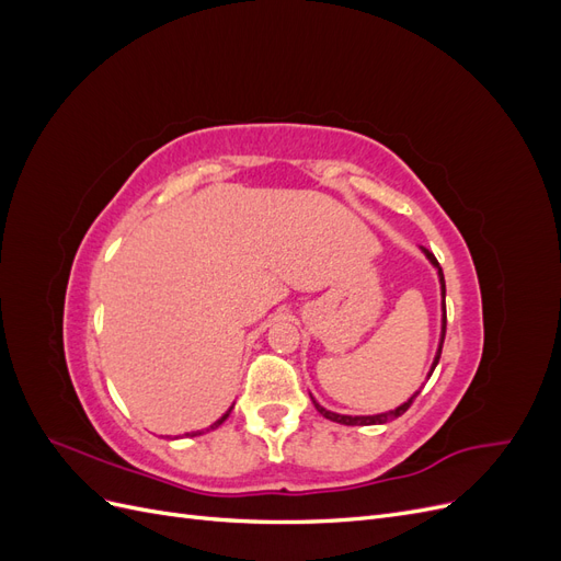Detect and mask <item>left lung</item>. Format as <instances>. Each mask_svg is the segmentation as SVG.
Instances as JSON below:
<instances>
[{
    "instance_id": "left-lung-1",
    "label": "left lung",
    "mask_w": 561,
    "mask_h": 561,
    "mask_svg": "<svg viewBox=\"0 0 561 561\" xmlns=\"http://www.w3.org/2000/svg\"><path fill=\"white\" fill-rule=\"evenodd\" d=\"M421 252L426 254L428 257V262L437 268V278H439V293H443V332H439V346H437V353H435V360H433V365H431V371H428V379H431V375H433V369L437 367V363H439V355H443V344H445V332H447V307H445V297H447V287H445V274H443V266L437 264V260H435V254L433 252H428L426 248H421ZM419 396V390L416 393L407 400V402H402L400 407H396V410H390V412H383V414H371V416H348V414H336V412H330V410H325V407L322 404H318L313 398V404H316V410L325 416V419H330V421H334V423H342V426H377V423H388V421H393V419H398V416H402L407 410H410V404L414 402V398Z\"/></svg>"
}]
</instances>
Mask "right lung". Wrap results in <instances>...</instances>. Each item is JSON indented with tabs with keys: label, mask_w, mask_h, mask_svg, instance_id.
I'll use <instances>...</instances> for the list:
<instances>
[{
	"label": "right lung",
	"mask_w": 561,
	"mask_h": 561,
	"mask_svg": "<svg viewBox=\"0 0 561 561\" xmlns=\"http://www.w3.org/2000/svg\"><path fill=\"white\" fill-rule=\"evenodd\" d=\"M231 410H233V407H229V410H227L222 416H219V419L213 423V426H210V428H206V431H215L217 426H222V423L227 421V416L231 414ZM206 431H194V433H184V435H186V437H194V435H203V433H206Z\"/></svg>",
	"instance_id": "add662e5"
}]
</instances>
